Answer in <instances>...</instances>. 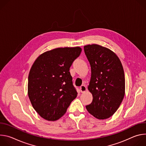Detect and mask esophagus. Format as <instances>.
I'll list each match as a JSON object with an SVG mask.
<instances>
[{
	"instance_id": "esophagus-1",
	"label": "esophagus",
	"mask_w": 146,
	"mask_h": 146,
	"mask_svg": "<svg viewBox=\"0 0 146 146\" xmlns=\"http://www.w3.org/2000/svg\"><path fill=\"white\" fill-rule=\"evenodd\" d=\"M80 90L81 92H85V91H86L87 90V87L85 85H82L80 87Z\"/></svg>"
}]
</instances>
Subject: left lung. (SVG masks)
I'll list each match as a JSON object with an SVG mask.
<instances>
[{"label": "left lung", "mask_w": 146, "mask_h": 146, "mask_svg": "<svg viewBox=\"0 0 146 146\" xmlns=\"http://www.w3.org/2000/svg\"><path fill=\"white\" fill-rule=\"evenodd\" d=\"M91 68L88 89L93 96L87 111L99 119L113 115L125 95V75L121 62L110 49L98 44L84 47Z\"/></svg>", "instance_id": "8db88e82"}]
</instances>
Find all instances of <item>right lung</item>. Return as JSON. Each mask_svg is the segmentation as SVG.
I'll return each mask as SVG.
<instances>
[{
    "instance_id": "right-lung-1",
    "label": "right lung",
    "mask_w": 146,
    "mask_h": 146,
    "mask_svg": "<svg viewBox=\"0 0 146 146\" xmlns=\"http://www.w3.org/2000/svg\"><path fill=\"white\" fill-rule=\"evenodd\" d=\"M81 50L79 47L55 48L41 54L33 63L28 94L33 108L44 119H59L77 97L69 70Z\"/></svg>"
}]
</instances>
